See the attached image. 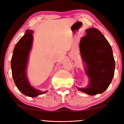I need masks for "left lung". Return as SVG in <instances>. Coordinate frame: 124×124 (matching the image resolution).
Masks as SVG:
<instances>
[{"label": "left lung", "instance_id": "8db88e82", "mask_svg": "<svg viewBox=\"0 0 124 124\" xmlns=\"http://www.w3.org/2000/svg\"><path fill=\"white\" fill-rule=\"evenodd\" d=\"M86 33L80 46L90 84L87 88H77L94 95L103 93L111 84L114 74L115 61L110 44L101 31L91 28L86 30Z\"/></svg>", "mask_w": 124, "mask_h": 124}]
</instances>
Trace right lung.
I'll use <instances>...</instances> for the list:
<instances>
[{"mask_svg":"<svg viewBox=\"0 0 124 124\" xmlns=\"http://www.w3.org/2000/svg\"><path fill=\"white\" fill-rule=\"evenodd\" d=\"M33 30H26L14 48L11 60L12 77L18 90L25 95L35 97L46 92L36 90L29 84L26 74V65L33 40Z\"/></svg>","mask_w":124,"mask_h":124,"instance_id":"obj_1","label":"right lung"}]
</instances>
